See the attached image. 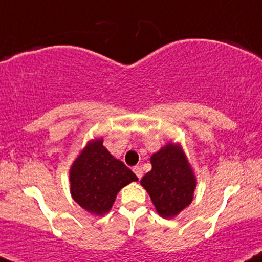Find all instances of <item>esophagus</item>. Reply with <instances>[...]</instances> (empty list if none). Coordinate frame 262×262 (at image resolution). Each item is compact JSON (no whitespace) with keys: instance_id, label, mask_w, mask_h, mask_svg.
Returning <instances> with one entry per match:
<instances>
[{"instance_id":"1","label":"esophagus","mask_w":262,"mask_h":262,"mask_svg":"<svg viewBox=\"0 0 262 262\" xmlns=\"http://www.w3.org/2000/svg\"><path fill=\"white\" fill-rule=\"evenodd\" d=\"M133 171H134V173H136V175H137L138 179H142L143 170H142V169L139 168V166H134V168H133Z\"/></svg>"}]
</instances>
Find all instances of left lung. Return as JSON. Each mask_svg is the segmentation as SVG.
Returning <instances> with one entry per match:
<instances>
[{
    "mask_svg": "<svg viewBox=\"0 0 262 262\" xmlns=\"http://www.w3.org/2000/svg\"><path fill=\"white\" fill-rule=\"evenodd\" d=\"M150 163L151 170L140 183L159 215L173 217L191 203L196 180L185 154L177 144L164 146L151 155Z\"/></svg>",
    "mask_w": 262,
    "mask_h": 262,
    "instance_id": "8db88e82",
    "label": "left lung"
}]
</instances>
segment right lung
<instances>
[{
  "instance_id": "obj_1",
  "label": "right lung",
  "mask_w": 262,
  "mask_h": 262,
  "mask_svg": "<svg viewBox=\"0 0 262 262\" xmlns=\"http://www.w3.org/2000/svg\"><path fill=\"white\" fill-rule=\"evenodd\" d=\"M71 192L76 203L96 215L111 210L118 191L137 175L103 146V139L89 142L70 173Z\"/></svg>"
}]
</instances>
